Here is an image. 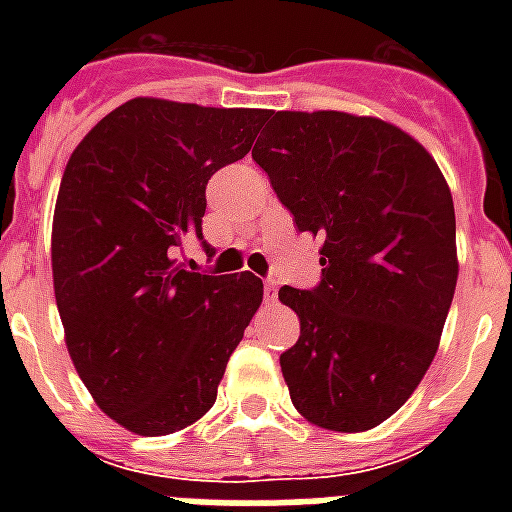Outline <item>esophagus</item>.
Instances as JSON below:
<instances>
[{
  "label": "esophagus",
  "mask_w": 512,
  "mask_h": 512,
  "mask_svg": "<svg viewBox=\"0 0 512 512\" xmlns=\"http://www.w3.org/2000/svg\"><path fill=\"white\" fill-rule=\"evenodd\" d=\"M266 301L268 304H274V301H277V285H274L271 279L266 282Z\"/></svg>",
  "instance_id": "obj_1"
}]
</instances>
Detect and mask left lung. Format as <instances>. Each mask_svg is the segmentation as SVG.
<instances>
[{
	"instance_id": "1",
	"label": "left lung",
	"mask_w": 512,
	"mask_h": 512,
	"mask_svg": "<svg viewBox=\"0 0 512 512\" xmlns=\"http://www.w3.org/2000/svg\"><path fill=\"white\" fill-rule=\"evenodd\" d=\"M252 158L321 238V285L279 290L301 323L279 356L290 400L318 428H376L439 351L458 282L450 186L403 128L332 109L268 112Z\"/></svg>"
}]
</instances>
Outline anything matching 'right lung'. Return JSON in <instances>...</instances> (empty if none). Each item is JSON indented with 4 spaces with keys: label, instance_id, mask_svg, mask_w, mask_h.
<instances>
[{
    "label": "right lung",
    "instance_id": "add662e5",
    "mask_svg": "<svg viewBox=\"0 0 512 512\" xmlns=\"http://www.w3.org/2000/svg\"><path fill=\"white\" fill-rule=\"evenodd\" d=\"M266 109L131 98L68 158L51 224L65 345L117 425L167 436L208 414L227 359L263 301L255 274H197L205 186L252 150Z\"/></svg>",
    "mask_w": 512,
    "mask_h": 512
}]
</instances>
